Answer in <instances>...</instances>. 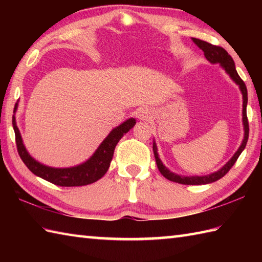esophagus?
Returning a JSON list of instances; mask_svg holds the SVG:
<instances>
[{"instance_id": "obj_1", "label": "esophagus", "mask_w": 262, "mask_h": 262, "mask_svg": "<svg viewBox=\"0 0 262 262\" xmlns=\"http://www.w3.org/2000/svg\"><path fill=\"white\" fill-rule=\"evenodd\" d=\"M136 117L141 120H148L152 118L151 110L148 108H140L136 111Z\"/></svg>"}]
</instances>
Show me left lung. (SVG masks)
I'll return each instance as SVG.
<instances>
[{
    "label": "left lung",
    "mask_w": 262,
    "mask_h": 262,
    "mask_svg": "<svg viewBox=\"0 0 262 262\" xmlns=\"http://www.w3.org/2000/svg\"><path fill=\"white\" fill-rule=\"evenodd\" d=\"M192 41L204 52L206 59L209 60L211 64L219 63L222 68L225 70L226 73L230 75L231 79L236 83L238 88H240V90L242 92V97H243L242 120H243V127H244V138H243L240 147H238V149L235 152V154L233 155L232 159L223 166V168L220 169L219 171L214 172V173H210L207 176H202V177H198V176L182 177V176H179L177 173H173V172H171L168 168H165V165H163L162 161H161L159 158L158 147H157V144H155V142H153V152H154V157H155V161H157V165L159 168V171L161 172V174H162L164 178H166L168 180L181 183V185H207V183L215 182L219 179H221V178H223L227 173V172L230 171L232 166L234 165L236 160L238 159V157H240V154L243 152V149L247 146V142L249 138V121H248V117H247L248 90H247L246 83L243 82V80L237 74L234 60H233V58L230 56L229 53H227L223 47L211 45V43H209L207 41H204V40H200V39H197V38H192Z\"/></svg>",
    "instance_id": "obj_1"
}]
</instances>
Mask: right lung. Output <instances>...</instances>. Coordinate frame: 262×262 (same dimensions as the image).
I'll return each mask as SVG.
<instances>
[{
  "mask_svg": "<svg viewBox=\"0 0 262 262\" xmlns=\"http://www.w3.org/2000/svg\"><path fill=\"white\" fill-rule=\"evenodd\" d=\"M16 108H18V102L15 103L14 113ZM135 124L136 120L134 118H129L122 122L118 127L114 128L109 133V135L104 138L103 142L100 144V146L97 148V151L94 152L92 157L85 161L84 163L72 166V168L58 169L43 165L30 157V154L27 152L24 143H22L20 132L18 127H16L15 117L13 116L12 118V125L15 133L16 148H18L20 158L27 165V168L37 177H40L42 179L60 187L86 186L101 179L109 169L117 143L119 142L124 134L129 132V129H132L135 126Z\"/></svg>",
  "mask_w": 262,
  "mask_h": 262,
  "instance_id": "obj_1",
  "label": "right lung"
}]
</instances>
